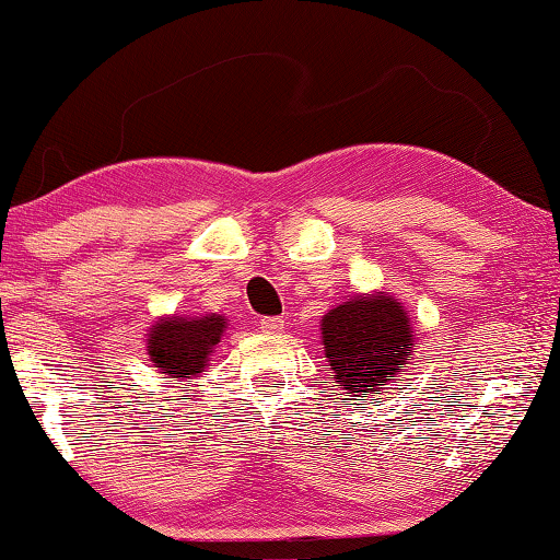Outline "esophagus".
I'll return each mask as SVG.
<instances>
[{"instance_id":"obj_1","label":"esophagus","mask_w":560,"mask_h":560,"mask_svg":"<svg viewBox=\"0 0 560 560\" xmlns=\"http://www.w3.org/2000/svg\"><path fill=\"white\" fill-rule=\"evenodd\" d=\"M259 326L261 330H267V334H279L283 328V318L281 316H264L259 318Z\"/></svg>"}]
</instances>
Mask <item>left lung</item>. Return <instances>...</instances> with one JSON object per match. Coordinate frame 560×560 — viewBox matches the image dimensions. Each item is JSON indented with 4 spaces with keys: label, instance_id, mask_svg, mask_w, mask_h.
Masks as SVG:
<instances>
[{
    "label": "left lung",
    "instance_id": "left-lung-1",
    "mask_svg": "<svg viewBox=\"0 0 560 560\" xmlns=\"http://www.w3.org/2000/svg\"><path fill=\"white\" fill-rule=\"evenodd\" d=\"M320 330L330 371L350 397L377 393L412 358L410 318L387 293H368L330 308Z\"/></svg>",
    "mask_w": 560,
    "mask_h": 560
}]
</instances>
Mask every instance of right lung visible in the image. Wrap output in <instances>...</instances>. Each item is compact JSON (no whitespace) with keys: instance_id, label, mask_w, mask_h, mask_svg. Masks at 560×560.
I'll use <instances>...</instances> for the list:
<instances>
[{"instance_id":"add662e5","label":"right lung","mask_w":560,"mask_h":560,"mask_svg":"<svg viewBox=\"0 0 560 560\" xmlns=\"http://www.w3.org/2000/svg\"><path fill=\"white\" fill-rule=\"evenodd\" d=\"M226 328L222 316L202 318H163L148 336V355L155 368L170 377H192L202 373L212 348L220 343Z\"/></svg>"}]
</instances>
